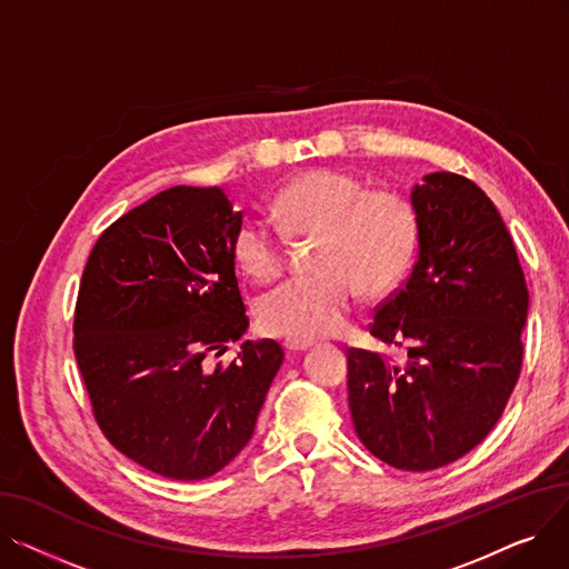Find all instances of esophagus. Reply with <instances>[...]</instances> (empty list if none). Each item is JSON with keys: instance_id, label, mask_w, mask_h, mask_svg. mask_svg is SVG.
<instances>
[{"instance_id": "1", "label": "esophagus", "mask_w": 569, "mask_h": 569, "mask_svg": "<svg viewBox=\"0 0 569 569\" xmlns=\"http://www.w3.org/2000/svg\"><path fill=\"white\" fill-rule=\"evenodd\" d=\"M313 346V341H302V339H288L286 343H283V348L288 350V352H305V350H309Z\"/></svg>"}]
</instances>
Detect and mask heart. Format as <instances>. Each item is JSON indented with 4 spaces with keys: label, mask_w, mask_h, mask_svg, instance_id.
Listing matches in <instances>:
<instances>
[{
    "label": "heart",
    "mask_w": 569,
    "mask_h": 569,
    "mask_svg": "<svg viewBox=\"0 0 569 569\" xmlns=\"http://www.w3.org/2000/svg\"><path fill=\"white\" fill-rule=\"evenodd\" d=\"M274 209L286 230L322 237L313 277H295L258 302L267 335L316 339L337 332L355 290L380 297L395 290L420 247L415 207L399 193L371 191L360 177L341 170H309L277 196ZM234 258L256 281H272L286 267V239L262 219L239 223Z\"/></svg>",
    "instance_id": "1"
}]
</instances>
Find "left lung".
Returning <instances> with one entry per match:
<instances>
[{
	"mask_svg": "<svg viewBox=\"0 0 569 569\" xmlns=\"http://www.w3.org/2000/svg\"><path fill=\"white\" fill-rule=\"evenodd\" d=\"M410 204L417 260L371 325L408 360L350 348L348 403L373 457L425 472L461 459L500 420L521 371L528 288L496 204L470 179L429 172Z\"/></svg>",
	"mask_w": 569,
	"mask_h": 569,
	"instance_id": "left-lung-1",
	"label": "left lung"
}]
</instances>
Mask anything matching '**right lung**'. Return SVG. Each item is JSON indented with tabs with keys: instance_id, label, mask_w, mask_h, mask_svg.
Returning a JSON list of instances; mask_svg holds the SVG:
<instances>
[{
	"instance_id": "right-lung-1",
	"label": "right lung",
	"mask_w": 569,
	"mask_h": 569,
	"mask_svg": "<svg viewBox=\"0 0 569 569\" xmlns=\"http://www.w3.org/2000/svg\"><path fill=\"white\" fill-rule=\"evenodd\" d=\"M221 187H172L117 219L89 253L73 348L97 422L119 452L170 480H204L253 436L283 350L244 341L234 277L242 223Z\"/></svg>"
}]
</instances>
